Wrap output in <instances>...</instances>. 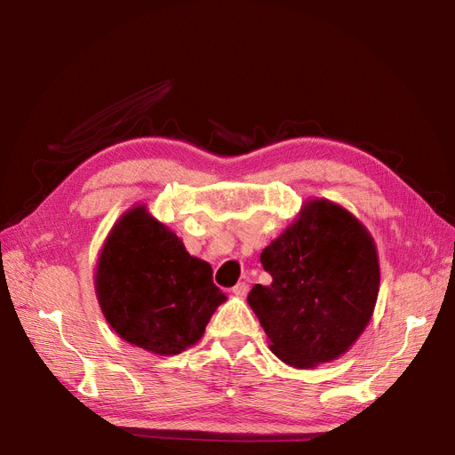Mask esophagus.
Here are the masks:
<instances>
[{"label":"esophagus","instance_id":"34e87169","mask_svg":"<svg viewBox=\"0 0 455 455\" xmlns=\"http://www.w3.org/2000/svg\"><path fill=\"white\" fill-rule=\"evenodd\" d=\"M233 294H235L237 298H244L246 294H249V283H237L235 286H233Z\"/></svg>","mask_w":455,"mask_h":455}]
</instances>
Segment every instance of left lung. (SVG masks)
I'll return each instance as SVG.
<instances>
[{"label": "left lung", "mask_w": 455, "mask_h": 455, "mask_svg": "<svg viewBox=\"0 0 455 455\" xmlns=\"http://www.w3.org/2000/svg\"><path fill=\"white\" fill-rule=\"evenodd\" d=\"M259 259L273 283L254 284L249 306L273 355L299 370L346 355L379 292L378 246L361 220L334 201L307 199Z\"/></svg>", "instance_id": "8db88e82"}]
</instances>
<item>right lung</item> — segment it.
I'll return each instance as SVG.
<instances>
[{
    "instance_id": "add662e5",
    "label": "right lung",
    "mask_w": 455,
    "mask_h": 455,
    "mask_svg": "<svg viewBox=\"0 0 455 455\" xmlns=\"http://www.w3.org/2000/svg\"><path fill=\"white\" fill-rule=\"evenodd\" d=\"M94 292L114 332L159 356L196 346L228 296L209 261L148 211L131 206L106 235L94 267Z\"/></svg>"
}]
</instances>
